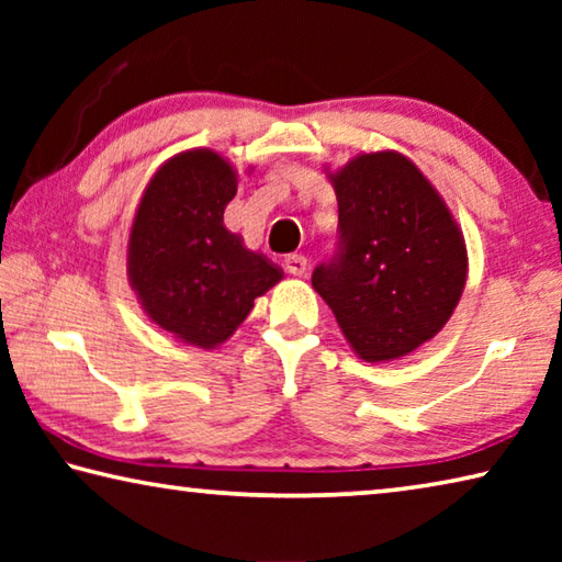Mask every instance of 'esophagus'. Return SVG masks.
I'll return each instance as SVG.
<instances>
[{"label": "esophagus", "mask_w": 562, "mask_h": 562, "mask_svg": "<svg viewBox=\"0 0 562 562\" xmlns=\"http://www.w3.org/2000/svg\"><path fill=\"white\" fill-rule=\"evenodd\" d=\"M284 270L294 274V278H302V274L307 272V258H304V255H288V258H284Z\"/></svg>", "instance_id": "esophagus-1"}]
</instances>
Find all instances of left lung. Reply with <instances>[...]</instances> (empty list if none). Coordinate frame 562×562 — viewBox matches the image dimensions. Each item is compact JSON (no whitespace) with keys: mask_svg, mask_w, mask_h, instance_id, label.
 <instances>
[{"mask_svg":"<svg viewBox=\"0 0 562 562\" xmlns=\"http://www.w3.org/2000/svg\"><path fill=\"white\" fill-rule=\"evenodd\" d=\"M327 176L339 252L312 272V288L359 359H402L439 335L461 300L469 278L461 227L398 150L359 154Z\"/></svg>","mask_w":562,"mask_h":562,"instance_id":"left-lung-1","label":"left lung"}]
</instances>
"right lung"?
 I'll list each match as a JSON object with an SVG mask.
<instances>
[{
	"instance_id": "add662e5",
	"label": "right lung",
	"mask_w": 562,
	"mask_h": 562,
	"mask_svg": "<svg viewBox=\"0 0 562 562\" xmlns=\"http://www.w3.org/2000/svg\"><path fill=\"white\" fill-rule=\"evenodd\" d=\"M237 170L211 148L168 158L140 195L128 235V282L150 322L190 347L233 337L284 272L223 223Z\"/></svg>"
}]
</instances>
